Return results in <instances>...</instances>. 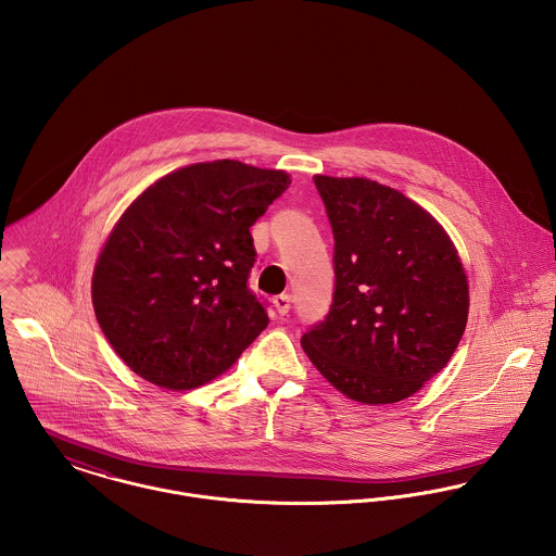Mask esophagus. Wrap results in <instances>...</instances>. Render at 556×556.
I'll return each instance as SVG.
<instances>
[{"mask_svg":"<svg viewBox=\"0 0 556 556\" xmlns=\"http://www.w3.org/2000/svg\"><path fill=\"white\" fill-rule=\"evenodd\" d=\"M273 305H275L279 315H288L290 307H292V299H290V294H279V296L273 299Z\"/></svg>","mask_w":556,"mask_h":556,"instance_id":"esophagus-1","label":"esophagus"}]
</instances>
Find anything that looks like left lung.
<instances>
[{
    "label": "left lung",
    "mask_w": 556,
    "mask_h": 556,
    "mask_svg": "<svg viewBox=\"0 0 556 556\" xmlns=\"http://www.w3.org/2000/svg\"><path fill=\"white\" fill-rule=\"evenodd\" d=\"M334 237V292L301 343L345 396L396 403L447 365L469 288L445 230L414 200L369 179L313 177Z\"/></svg>",
    "instance_id": "left-lung-1"
}]
</instances>
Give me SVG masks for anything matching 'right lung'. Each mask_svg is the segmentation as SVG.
<instances>
[{"instance_id": "obj_1", "label": "right lung", "mask_w": 556, "mask_h": 556, "mask_svg": "<svg viewBox=\"0 0 556 556\" xmlns=\"http://www.w3.org/2000/svg\"><path fill=\"white\" fill-rule=\"evenodd\" d=\"M290 186L283 170L217 160L166 175L125 211L93 273L102 332L142 379L189 390L230 369L268 326L249 290V228Z\"/></svg>"}]
</instances>
